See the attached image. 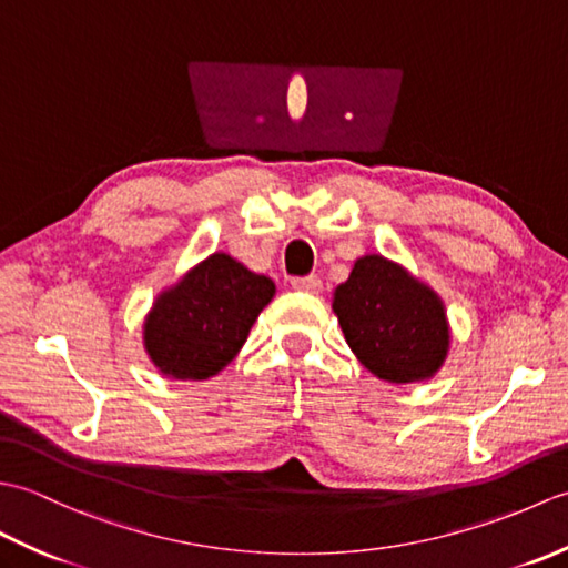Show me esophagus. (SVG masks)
Instances as JSON below:
<instances>
[{
  "label": "esophagus",
  "mask_w": 568,
  "mask_h": 568,
  "mask_svg": "<svg viewBox=\"0 0 568 568\" xmlns=\"http://www.w3.org/2000/svg\"><path fill=\"white\" fill-rule=\"evenodd\" d=\"M293 287H295V291H300V293H310V295H315V293H320V291H322V281H320L317 275L295 277V281H293Z\"/></svg>",
  "instance_id": "obj_1"
}]
</instances>
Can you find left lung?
Returning <instances> with one entry per match:
<instances>
[{
    "label": "left lung",
    "instance_id": "obj_1",
    "mask_svg": "<svg viewBox=\"0 0 568 568\" xmlns=\"http://www.w3.org/2000/svg\"><path fill=\"white\" fill-rule=\"evenodd\" d=\"M346 344L373 376L388 383L425 381L449 348V324L437 293L383 256L354 263L334 291Z\"/></svg>",
    "mask_w": 568,
    "mask_h": 568
}]
</instances>
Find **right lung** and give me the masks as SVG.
Segmentation results:
<instances>
[{
	"label": "right lung",
	"instance_id": "right-lung-1",
	"mask_svg": "<svg viewBox=\"0 0 568 568\" xmlns=\"http://www.w3.org/2000/svg\"><path fill=\"white\" fill-rule=\"evenodd\" d=\"M273 295L271 277L212 253L155 300L143 324V346L163 376L204 381L239 354Z\"/></svg>",
	"mask_w": 568,
	"mask_h": 568
}]
</instances>
